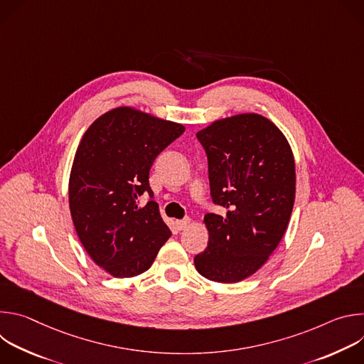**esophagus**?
<instances>
[{
  "label": "esophagus",
  "instance_id": "esophagus-1",
  "mask_svg": "<svg viewBox=\"0 0 364 364\" xmlns=\"http://www.w3.org/2000/svg\"><path fill=\"white\" fill-rule=\"evenodd\" d=\"M176 225H177L178 230H184V229H187V228L190 226V219L186 218V219H183V220H177Z\"/></svg>",
  "mask_w": 364,
  "mask_h": 364
}]
</instances>
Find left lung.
Segmentation results:
<instances>
[{"label": "left lung", "mask_w": 364, "mask_h": 364, "mask_svg": "<svg viewBox=\"0 0 364 364\" xmlns=\"http://www.w3.org/2000/svg\"><path fill=\"white\" fill-rule=\"evenodd\" d=\"M210 194L226 216L207 213L209 243L196 255L204 278L235 284L253 275L279 245L295 200V163L279 128L257 114L215 121L198 131Z\"/></svg>", "instance_id": "8db88e82"}]
</instances>
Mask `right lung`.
<instances>
[{
    "instance_id": "add662e5",
    "label": "right lung",
    "mask_w": 364,
    "mask_h": 364,
    "mask_svg": "<svg viewBox=\"0 0 364 364\" xmlns=\"http://www.w3.org/2000/svg\"><path fill=\"white\" fill-rule=\"evenodd\" d=\"M184 129L121 107L99 117L76 149L69 178L72 220L92 261L115 278L149 269L171 236L148 178L157 155ZM144 193L150 200L141 208Z\"/></svg>"
}]
</instances>
